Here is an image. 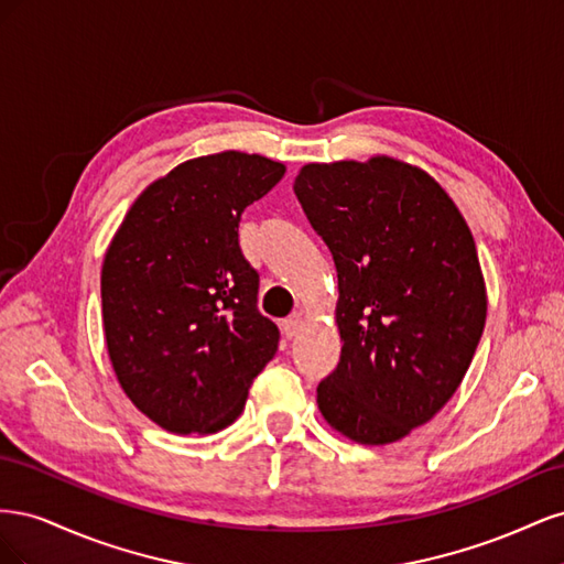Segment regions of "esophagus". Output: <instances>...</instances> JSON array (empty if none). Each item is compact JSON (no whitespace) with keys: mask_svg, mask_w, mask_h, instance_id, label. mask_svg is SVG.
Masks as SVG:
<instances>
[{"mask_svg":"<svg viewBox=\"0 0 564 564\" xmlns=\"http://www.w3.org/2000/svg\"><path fill=\"white\" fill-rule=\"evenodd\" d=\"M301 327H303V319H301V313H294V315H289L286 319H284V324H282V329H284V334L292 338V336H296L299 332H301Z\"/></svg>","mask_w":564,"mask_h":564,"instance_id":"esophagus-1","label":"esophagus"}]
</instances>
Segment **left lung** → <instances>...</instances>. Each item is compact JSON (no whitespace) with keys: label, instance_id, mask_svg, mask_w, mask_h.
<instances>
[{"label":"left lung","instance_id":"1","mask_svg":"<svg viewBox=\"0 0 564 564\" xmlns=\"http://www.w3.org/2000/svg\"><path fill=\"white\" fill-rule=\"evenodd\" d=\"M294 193L338 272L344 348L317 406L340 435L390 445L449 402L480 344L470 228L433 176L386 155L305 164Z\"/></svg>","mask_w":564,"mask_h":564}]
</instances>
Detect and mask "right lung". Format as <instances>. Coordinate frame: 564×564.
Masks as SVG:
<instances>
[{
	"mask_svg": "<svg viewBox=\"0 0 564 564\" xmlns=\"http://www.w3.org/2000/svg\"><path fill=\"white\" fill-rule=\"evenodd\" d=\"M284 164L226 150L150 183L115 232L100 270L106 346L141 412L178 435L224 431L278 352L256 308L259 272L237 240L240 216Z\"/></svg>",
	"mask_w": 564,
	"mask_h": 564,
	"instance_id": "right-lung-1",
	"label": "right lung"
}]
</instances>
